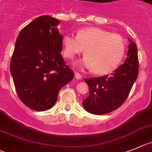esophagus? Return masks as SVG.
<instances>
[{
  "label": "esophagus",
  "mask_w": 152,
  "mask_h": 152,
  "mask_svg": "<svg viewBox=\"0 0 152 152\" xmlns=\"http://www.w3.org/2000/svg\"><path fill=\"white\" fill-rule=\"evenodd\" d=\"M75 78L76 79H82V75L79 74V73H75Z\"/></svg>",
  "instance_id": "esophagus-1"
}]
</instances>
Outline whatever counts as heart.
Here are the masks:
<instances>
[{
	"label": "heart",
	"mask_w": 152,
	"mask_h": 152,
	"mask_svg": "<svg viewBox=\"0 0 152 152\" xmlns=\"http://www.w3.org/2000/svg\"><path fill=\"white\" fill-rule=\"evenodd\" d=\"M62 45L64 56L68 59H73L85 49L86 56L78 64L100 75L114 72L126 51L125 42L120 35L97 28L79 29L76 36L65 34Z\"/></svg>",
	"instance_id": "heart-1"
}]
</instances>
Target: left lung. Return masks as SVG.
Instances as JSON below:
<instances>
[{
  "instance_id": "8db88e82",
  "label": "left lung",
  "mask_w": 152,
  "mask_h": 152,
  "mask_svg": "<svg viewBox=\"0 0 152 152\" xmlns=\"http://www.w3.org/2000/svg\"><path fill=\"white\" fill-rule=\"evenodd\" d=\"M128 52L124 64L110 75L85 79L88 85L89 95L83 100L85 110L94 115L113 112L127 99L139 73L137 47L129 39Z\"/></svg>"
}]
</instances>
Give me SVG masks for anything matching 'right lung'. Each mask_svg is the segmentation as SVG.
Wrapping results in <instances>:
<instances>
[{"label": "right lung", "instance_id": "1", "mask_svg": "<svg viewBox=\"0 0 152 152\" xmlns=\"http://www.w3.org/2000/svg\"><path fill=\"white\" fill-rule=\"evenodd\" d=\"M59 23L50 15H41L26 25L15 41L10 73L21 101L35 111L52 108L60 89L74 76L61 55Z\"/></svg>", "mask_w": 152, "mask_h": 152}]
</instances>
